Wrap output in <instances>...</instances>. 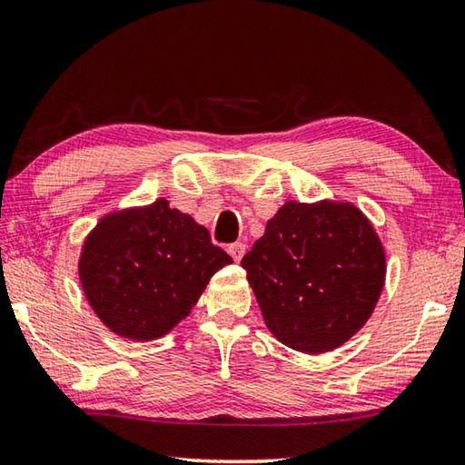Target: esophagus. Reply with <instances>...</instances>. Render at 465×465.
<instances>
[{
    "label": "esophagus",
    "mask_w": 465,
    "mask_h": 465,
    "mask_svg": "<svg viewBox=\"0 0 465 465\" xmlns=\"http://www.w3.org/2000/svg\"><path fill=\"white\" fill-rule=\"evenodd\" d=\"M229 255L234 259V262H241L244 255V244L242 242H232L229 247Z\"/></svg>",
    "instance_id": "esophagus-1"
}]
</instances>
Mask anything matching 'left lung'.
I'll return each mask as SVG.
<instances>
[{"mask_svg": "<svg viewBox=\"0 0 465 465\" xmlns=\"http://www.w3.org/2000/svg\"><path fill=\"white\" fill-rule=\"evenodd\" d=\"M241 265L271 334L303 354L346 344L369 322L387 277L372 223L340 200H289Z\"/></svg>", "mask_w": 465, "mask_h": 465, "instance_id": "8db88e82", "label": "left lung"}]
</instances>
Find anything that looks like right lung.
I'll list each match as a JSON object with an SVG mask.
<instances>
[{"instance_id": "add662e5", "label": "right lung", "mask_w": 465, "mask_h": 465, "mask_svg": "<svg viewBox=\"0 0 465 465\" xmlns=\"http://www.w3.org/2000/svg\"><path fill=\"white\" fill-rule=\"evenodd\" d=\"M231 262L206 226L157 198L99 218L83 242L78 279L113 334L150 341L186 320L210 277Z\"/></svg>"}]
</instances>
